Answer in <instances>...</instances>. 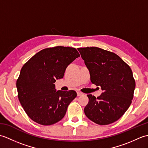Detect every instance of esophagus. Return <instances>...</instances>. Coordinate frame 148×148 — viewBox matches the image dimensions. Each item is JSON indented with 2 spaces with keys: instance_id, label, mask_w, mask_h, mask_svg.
Masks as SVG:
<instances>
[{
  "instance_id": "obj_1",
  "label": "esophagus",
  "mask_w": 148,
  "mask_h": 148,
  "mask_svg": "<svg viewBox=\"0 0 148 148\" xmlns=\"http://www.w3.org/2000/svg\"><path fill=\"white\" fill-rule=\"evenodd\" d=\"M83 95V93H81V92H77V95L79 97V96H81V95Z\"/></svg>"
}]
</instances>
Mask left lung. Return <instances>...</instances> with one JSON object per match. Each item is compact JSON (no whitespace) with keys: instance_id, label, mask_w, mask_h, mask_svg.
I'll use <instances>...</instances> for the list:
<instances>
[{"instance_id":"obj_1","label":"left lung","mask_w":148,"mask_h":148,"mask_svg":"<svg viewBox=\"0 0 148 148\" xmlns=\"http://www.w3.org/2000/svg\"><path fill=\"white\" fill-rule=\"evenodd\" d=\"M90 74L91 82L101 87V95H88L84 114L97 124L117 121L129 108L136 87L130 67L115 53L97 47L77 48Z\"/></svg>"}]
</instances>
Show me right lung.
Wrapping results in <instances>:
<instances>
[{
  "label": "right lung",
  "instance_id": "1",
  "mask_svg": "<svg viewBox=\"0 0 148 148\" xmlns=\"http://www.w3.org/2000/svg\"><path fill=\"white\" fill-rule=\"evenodd\" d=\"M79 56L76 48L56 46L41 50L24 64L16 81L18 97L34 121L50 125L64 117L77 93L56 91L54 83L64 77L67 66Z\"/></svg>",
  "mask_w": 148,
  "mask_h": 148
}]
</instances>
